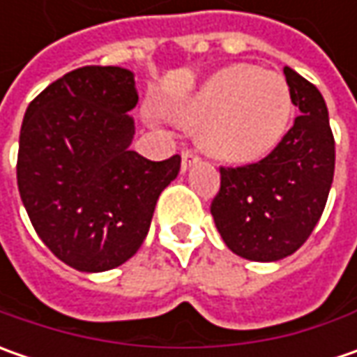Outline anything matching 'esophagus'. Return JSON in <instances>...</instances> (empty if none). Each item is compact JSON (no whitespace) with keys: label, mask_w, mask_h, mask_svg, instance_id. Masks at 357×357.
<instances>
[{"label":"esophagus","mask_w":357,"mask_h":357,"mask_svg":"<svg viewBox=\"0 0 357 357\" xmlns=\"http://www.w3.org/2000/svg\"><path fill=\"white\" fill-rule=\"evenodd\" d=\"M195 162H199V155L190 149L183 151V171H186L188 167H192Z\"/></svg>","instance_id":"34e87169"}]
</instances>
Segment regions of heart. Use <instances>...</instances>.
I'll return each mask as SVG.
<instances>
[{
	"instance_id": "heart-1",
	"label": "heart",
	"mask_w": 357,
	"mask_h": 357,
	"mask_svg": "<svg viewBox=\"0 0 357 357\" xmlns=\"http://www.w3.org/2000/svg\"><path fill=\"white\" fill-rule=\"evenodd\" d=\"M292 93L276 71L232 65L213 75L186 109L202 127V144L214 157L252 162L280 143L292 119Z\"/></svg>"
}]
</instances>
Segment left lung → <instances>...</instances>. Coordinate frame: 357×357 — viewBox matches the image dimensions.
<instances>
[{
  "label": "left lung",
  "instance_id": "8db88e82",
  "mask_svg": "<svg viewBox=\"0 0 357 357\" xmlns=\"http://www.w3.org/2000/svg\"><path fill=\"white\" fill-rule=\"evenodd\" d=\"M292 103V129L258 162L220 167V190L211 214L228 248L246 260L274 262L310 238L334 181L336 143L322 93L284 67Z\"/></svg>",
  "mask_w": 357,
  "mask_h": 357
}]
</instances>
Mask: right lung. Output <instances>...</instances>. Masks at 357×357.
<instances>
[{
    "instance_id": "1",
    "label": "right lung",
    "mask_w": 357,
    "mask_h": 357,
    "mask_svg": "<svg viewBox=\"0 0 357 357\" xmlns=\"http://www.w3.org/2000/svg\"><path fill=\"white\" fill-rule=\"evenodd\" d=\"M139 95L123 67L89 65L29 103L20 132L17 186L37 236L67 266L105 272L143 244L158 195L181 157L130 151Z\"/></svg>"
}]
</instances>
